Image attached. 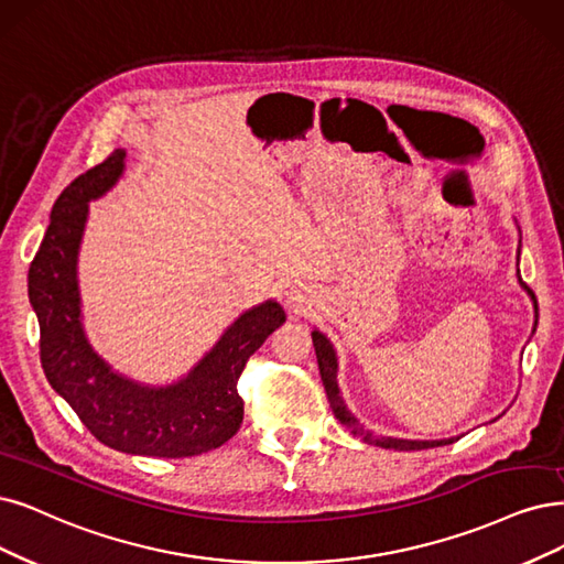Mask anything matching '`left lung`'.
Returning a JSON list of instances; mask_svg holds the SVG:
<instances>
[{"label": "left lung", "mask_w": 564, "mask_h": 564, "mask_svg": "<svg viewBox=\"0 0 564 564\" xmlns=\"http://www.w3.org/2000/svg\"><path fill=\"white\" fill-rule=\"evenodd\" d=\"M520 285H523L530 297L534 300L536 304V297L532 290L528 288V283H523V279H520ZM311 337H314V348H316V358H318V369H321V379H323V386H325V392H327V400H329V406L332 411H335V415L339 419L341 425H346L348 430H352V434L362 436V440L367 444H373V446H381V448H394V451H421V448H434V446H446V444H453L455 440H442V442H406V440H390V436H377L371 434L369 430H365L358 421L356 415H352L344 400H341V392L337 388V358H335V350H332L329 341L321 335V332H311Z\"/></svg>", "instance_id": "8db88e82"}]
</instances>
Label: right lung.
Wrapping results in <instances>:
<instances>
[{
	"label": "right lung",
	"mask_w": 564,
	"mask_h": 564,
	"mask_svg": "<svg viewBox=\"0 0 564 564\" xmlns=\"http://www.w3.org/2000/svg\"><path fill=\"white\" fill-rule=\"evenodd\" d=\"M122 160L124 151H113L76 176L53 204L51 225L28 274L41 367L104 446L134 455L193 457L237 434L243 421L239 377L248 358L285 323V311L276 302L250 308L176 386L141 388L113 373L80 329L76 256L88 202L116 183Z\"/></svg>",
	"instance_id": "obj_1"
}]
</instances>
